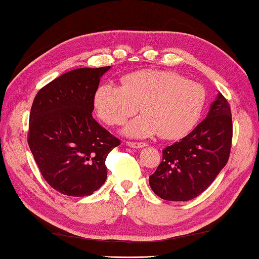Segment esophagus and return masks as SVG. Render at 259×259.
I'll return each instance as SVG.
<instances>
[{"instance_id": "esophagus-1", "label": "esophagus", "mask_w": 259, "mask_h": 259, "mask_svg": "<svg viewBox=\"0 0 259 259\" xmlns=\"http://www.w3.org/2000/svg\"><path fill=\"white\" fill-rule=\"evenodd\" d=\"M125 144L126 146L131 148H144L147 146L145 142H137V141H126Z\"/></svg>"}]
</instances>
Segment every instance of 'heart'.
I'll list each match as a JSON object with an SVG mask.
<instances>
[{
  "instance_id": "heart-1",
  "label": "heart",
  "mask_w": 259,
  "mask_h": 259,
  "mask_svg": "<svg viewBox=\"0 0 259 259\" xmlns=\"http://www.w3.org/2000/svg\"><path fill=\"white\" fill-rule=\"evenodd\" d=\"M207 100L198 82L172 71L144 70L125 75L122 87L104 83L95 95V107L104 122L119 125L138 111L141 115L126 124L131 137L159 134L163 139H179L199 121Z\"/></svg>"
}]
</instances>
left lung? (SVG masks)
Returning a JSON list of instances; mask_svg holds the SVG:
<instances>
[{
    "instance_id": "obj_1",
    "label": "left lung",
    "mask_w": 259,
    "mask_h": 259,
    "mask_svg": "<svg viewBox=\"0 0 259 259\" xmlns=\"http://www.w3.org/2000/svg\"><path fill=\"white\" fill-rule=\"evenodd\" d=\"M232 139L230 106L218 93L207 118L185 138L162 150V161L149 177L152 191L171 201H187L199 196L226 166Z\"/></svg>"
}]
</instances>
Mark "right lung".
Wrapping results in <instances>:
<instances>
[{
  "label": "right lung",
  "instance_id": "right-lung-1",
  "mask_svg": "<svg viewBox=\"0 0 259 259\" xmlns=\"http://www.w3.org/2000/svg\"><path fill=\"white\" fill-rule=\"evenodd\" d=\"M110 67L75 69L40 89L27 144L40 172L63 195H92L107 179L106 159L120 140L92 117L95 95Z\"/></svg>",
  "mask_w": 259,
  "mask_h": 259
}]
</instances>
